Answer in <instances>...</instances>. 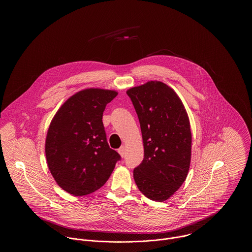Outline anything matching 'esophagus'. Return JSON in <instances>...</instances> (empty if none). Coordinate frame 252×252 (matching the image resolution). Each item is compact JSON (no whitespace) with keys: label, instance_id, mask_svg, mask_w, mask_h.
<instances>
[{"label":"esophagus","instance_id":"esophagus-1","mask_svg":"<svg viewBox=\"0 0 252 252\" xmlns=\"http://www.w3.org/2000/svg\"><path fill=\"white\" fill-rule=\"evenodd\" d=\"M118 152H119L121 156L125 157V154H126V147H125V145L121 146L120 148L118 149Z\"/></svg>","mask_w":252,"mask_h":252}]
</instances>
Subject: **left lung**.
Returning <instances> with one entry per match:
<instances>
[{
    "instance_id": "obj_1",
    "label": "left lung",
    "mask_w": 252,
    "mask_h": 252,
    "mask_svg": "<svg viewBox=\"0 0 252 252\" xmlns=\"http://www.w3.org/2000/svg\"><path fill=\"white\" fill-rule=\"evenodd\" d=\"M138 115L144 158L134 169L139 190L164 201L185 181L191 162L190 121L180 97L159 81H149L126 92Z\"/></svg>"
}]
</instances>
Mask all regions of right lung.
I'll return each mask as SVG.
<instances>
[{
	"instance_id": "right-lung-1",
	"label": "right lung",
	"mask_w": 252,
	"mask_h": 252,
	"mask_svg": "<svg viewBox=\"0 0 252 252\" xmlns=\"http://www.w3.org/2000/svg\"><path fill=\"white\" fill-rule=\"evenodd\" d=\"M115 91L87 89L71 96L50 124L45 154L60 187L81 196L95 192L110 177L121 156L111 149L102 122Z\"/></svg>"
}]
</instances>
